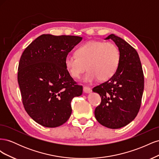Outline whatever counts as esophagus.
Instances as JSON below:
<instances>
[{
  "instance_id": "1",
  "label": "esophagus",
  "mask_w": 159,
  "mask_h": 159,
  "mask_svg": "<svg viewBox=\"0 0 159 159\" xmlns=\"http://www.w3.org/2000/svg\"><path fill=\"white\" fill-rule=\"evenodd\" d=\"M83 90H84V92L85 93H89L91 91V88H89V87H86V86H84V88H83Z\"/></svg>"
}]
</instances>
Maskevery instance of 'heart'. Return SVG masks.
Returning a JSON list of instances; mask_svg holds the SVG:
<instances>
[{
	"label": "heart",
	"instance_id": "obj_1",
	"mask_svg": "<svg viewBox=\"0 0 159 159\" xmlns=\"http://www.w3.org/2000/svg\"><path fill=\"white\" fill-rule=\"evenodd\" d=\"M120 61V52L113 43L90 41L76 50V55H68L65 66L72 78L78 79L88 69L83 79L91 83L99 79L104 81L111 78Z\"/></svg>",
	"mask_w": 159,
	"mask_h": 159
}]
</instances>
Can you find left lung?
Wrapping results in <instances>:
<instances>
[{
	"instance_id": "1",
	"label": "left lung",
	"mask_w": 159,
	"mask_h": 159,
	"mask_svg": "<svg viewBox=\"0 0 159 159\" xmlns=\"http://www.w3.org/2000/svg\"><path fill=\"white\" fill-rule=\"evenodd\" d=\"M105 39H111L117 45L120 61L111 78L93 88L102 98L95 109V117L105 127L119 129L131 123L140 109L143 71L138 53L129 43L113 34Z\"/></svg>"
}]
</instances>
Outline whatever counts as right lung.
Segmentation results:
<instances>
[{
    "mask_svg": "<svg viewBox=\"0 0 159 159\" xmlns=\"http://www.w3.org/2000/svg\"><path fill=\"white\" fill-rule=\"evenodd\" d=\"M82 40L75 36L42 34L23 52L18 82L29 116L46 127L65 123L71 114V102L82 94L65 66L68 53Z\"/></svg>",
    "mask_w": 159,
    "mask_h": 159,
    "instance_id": "obj_1",
    "label": "right lung"
}]
</instances>
